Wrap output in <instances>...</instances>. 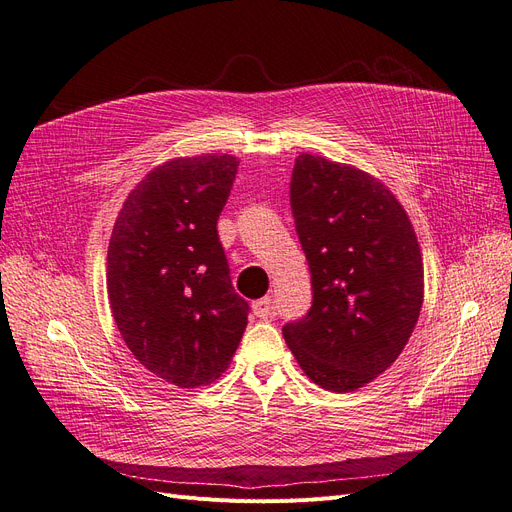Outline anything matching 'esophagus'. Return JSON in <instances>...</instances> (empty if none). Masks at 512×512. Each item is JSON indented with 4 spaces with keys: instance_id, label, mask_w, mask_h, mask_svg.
<instances>
[{
    "instance_id": "1",
    "label": "esophagus",
    "mask_w": 512,
    "mask_h": 512,
    "mask_svg": "<svg viewBox=\"0 0 512 512\" xmlns=\"http://www.w3.org/2000/svg\"><path fill=\"white\" fill-rule=\"evenodd\" d=\"M252 312H254V316H256V318H260V320L271 318V316L275 314L271 297H262V299L254 301V303H252Z\"/></svg>"
}]
</instances>
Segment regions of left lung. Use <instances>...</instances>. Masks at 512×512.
Returning <instances> with one entry per match:
<instances>
[{"mask_svg": "<svg viewBox=\"0 0 512 512\" xmlns=\"http://www.w3.org/2000/svg\"><path fill=\"white\" fill-rule=\"evenodd\" d=\"M290 207L312 273L309 312L282 329L305 376L350 393L389 369L423 307V258L408 213L382 181L301 153Z\"/></svg>", "mask_w": 512, "mask_h": 512, "instance_id": "left-lung-1", "label": "left lung"}]
</instances>
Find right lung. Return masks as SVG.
<instances>
[{"instance_id":"right-lung-1","label":"right lung","mask_w":512,"mask_h":512,"mask_svg":"<svg viewBox=\"0 0 512 512\" xmlns=\"http://www.w3.org/2000/svg\"><path fill=\"white\" fill-rule=\"evenodd\" d=\"M239 160L175 158L123 203L106 258V286L123 342L158 378L196 389L230 365L250 305L232 288L218 218Z\"/></svg>"}]
</instances>
